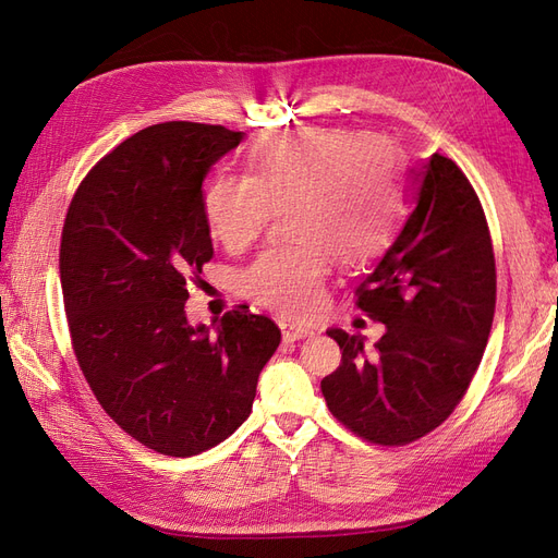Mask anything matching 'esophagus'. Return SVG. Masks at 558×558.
Instances as JSON below:
<instances>
[{"label":"esophagus","mask_w":558,"mask_h":558,"mask_svg":"<svg viewBox=\"0 0 558 558\" xmlns=\"http://www.w3.org/2000/svg\"><path fill=\"white\" fill-rule=\"evenodd\" d=\"M279 328H281V335H283V340H286V342L305 340V337H312V335H314V330H312V328L291 324V320H286V318H281V320H279Z\"/></svg>","instance_id":"obj_1"}]
</instances>
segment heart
<instances>
[{
    "mask_svg": "<svg viewBox=\"0 0 558 558\" xmlns=\"http://www.w3.org/2000/svg\"><path fill=\"white\" fill-rule=\"evenodd\" d=\"M286 209L298 244L260 253L240 286L260 307L307 318L324 305L330 258L373 263L396 238L404 211L396 150L351 128L269 134L253 148L251 177L221 174L205 193L209 232L228 251L251 246Z\"/></svg>",
    "mask_w": 558,
    "mask_h": 558,
    "instance_id": "heart-1",
    "label": "heart"
}]
</instances>
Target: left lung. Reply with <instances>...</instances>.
I'll use <instances>...</instances> for the list:
<instances>
[{
  "label": "left lung",
  "mask_w": 558,
  "mask_h": 558,
  "mask_svg": "<svg viewBox=\"0 0 558 558\" xmlns=\"http://www.w3.org/2000/svg\"><path fill=\"white\" fill-rule=\"evenodd\" d=\"M412 214L356 305L386 332L330 328L342 363L320 381L335 418L363 440L398 447L435 430L477 373L496 312V260L480 197L453 160L412 170Z\"/></svg>",
  "instance_id": "left-lung-1"
}]
</instances>
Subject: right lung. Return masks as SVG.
<instances>
[{"instance_id": "right-lung-1", "label": "right lung", "mask_w": 558, "mask_h": 558, "mask_svg": "<svg viewBox=\"0 0 558 558\" xmlns=\"http://www.w3.org/2000/svg\"><path fill=\"white\" fill-rule=\"evenodd\" d=\"M242 140L185 121L132 134L81 181L62 228V298L83 377L128 435L179 459L244 424L281 342L275 320L248 310L214 330L185 316L189 283L214 256L202 183Z\"/></svg>"}]
</instances>
